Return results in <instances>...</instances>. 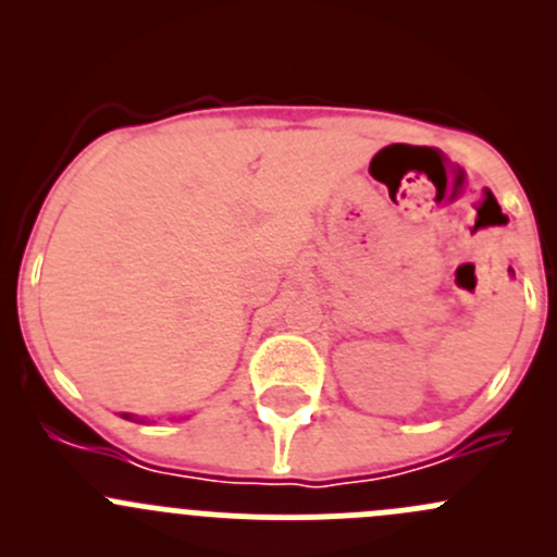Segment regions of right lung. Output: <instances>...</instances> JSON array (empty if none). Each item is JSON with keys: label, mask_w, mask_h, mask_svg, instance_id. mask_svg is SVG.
<instances>
[{"label": "right lung", "mask_w": 557, "mask_h": 557, "mask_svg": "<svg viewBox=\"0 0 557 557\" xmlns=\"http://www.w3.org/2000/svg\"><path fill=\"white\" fill-rule=\"evenodd\" d=\"M121 418H126V420H134V423H145V420H139V418H134V414H128V412H123Z\"/></svg>", "instance_id": "right-lung-1"}]
</instances>
